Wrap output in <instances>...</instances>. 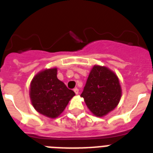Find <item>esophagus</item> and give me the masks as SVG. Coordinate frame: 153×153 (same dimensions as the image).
<instances>
[{"label": "esophagus", "instance_id": "34e87169", "mask_svg": "<svg viewBox=\"0 0 153 153\" xmlns=\"http://www.w3.org/2000/svg\"><path fill=\"white\" fill-rule=\"evenodd\" d=\"M74 93L76 94H79V89L78 88H74Z\"/></svg>", "mask_w": 153, "mask_h": 153}]
</instances>
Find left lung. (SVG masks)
Segmentation results:
<instances>
[{"label":"left lung","instance_id":"left-lung-1","mask_svg":"<svg viewBox=\"0 0 153 153\" xmlns=\"http://www.w3.org/2000/svg\"><path fill=\"white\" fill-rule=\"evenodd\" d=\"M81 97L95 116L106 115L121 99V88L118 78L107 67L94 66Z\"/></svg>","mask_w":153,"mask_h":153}]
</instances>
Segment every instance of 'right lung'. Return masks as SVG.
Masks as SVG:
<instances>
[{
    "label": "right lung",
    "mask_w": 153,
    "mask_h": 153,
    "mask_svg": "<svg viewBox=\"0 0 153 153\" xmlns=\"http://www.w3.org/2000/svg\"><path fill=\"white\" fill-rule=\"evenodd\" d=\"M75 94L57 78V68L46 69L33 78L30 86V98L37 112L55 118L64 110Z\"/></svg>",
    "instance_id": "1"
}]
</instances>
